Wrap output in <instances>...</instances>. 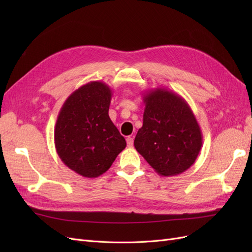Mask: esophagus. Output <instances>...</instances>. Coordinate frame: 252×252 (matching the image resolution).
I'll use <instances>...</instances> for the list:
<instances>
[{
  "mask_svg": "<svg viewBox=\"0 0 252 252\" xmlns=\"http://www.w3.org/2000/svg\"><path fill=\"white\" fill-rule=\"evenodd\" d=\"M126 142H127V146L131 147L133 145V138H131V136H128V138L126 139Z\"/></svg>",
  "mask_w": 252,
  "mask_h": 252,
  "instance_id": "esophagus-1",
  "label": "esophagus"
}]
</instances>
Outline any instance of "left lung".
I'll list each match as a JSON object with an SVG mask.
<instances>
[{
  "instance_id": "8db88e82",
  "label": "left lung",
  "mask_w": 252,
  "mask_h": 252,
  "mask_svg": "<svg viewBox=\"0 0 252 252\" xmlns=\"http://www.w3.org/2000/svg\"><path fill=\"white\" fill-rule=\"evenodd\" d=\"M143 126L134 139L136 151L163 177L186 171L203 144L199 123L188 103L166 88L144 94Z\"/></svg>"
}]
</instances>
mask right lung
I'll return each mask as SVG.
<instances>
[{"mask_svg":"<svg viewBox=\"0 0 252 252\" xmlns=\"http://www.w3.org/2000/svg\"><path fill=\"white\" fill-rule=\"evenodd\" d=\"M110 87L94 81L67 97L55 127V145L62 162L84 178H96L107 171L126 147L109 118Z\"/></svg>","mask_w":252,"mask_h":252,"instance_id":"add662e5","label":"right lung"}]
</instances>
